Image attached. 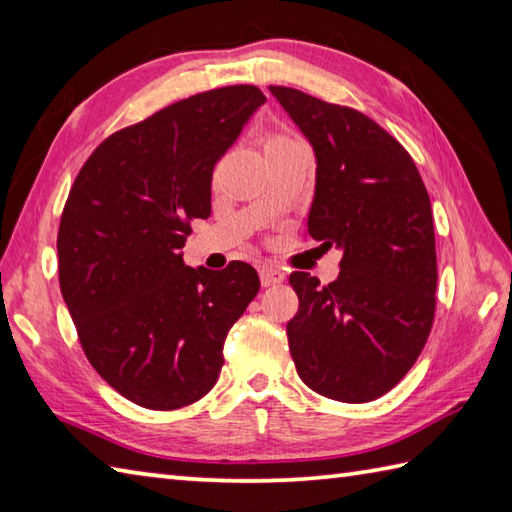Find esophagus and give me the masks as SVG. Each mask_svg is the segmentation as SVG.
<instances>
[{
	"instance_id": "1",
	"label": "esophagus",
	"mask_w": 512,
	"mask_h": 512,
	"mask_svg": "<svg viewBox=\"0 0 512 512\" xmlns=\"http://www.w3.org/2000/svg\"><path fill=\"white\" fill-rule=\"evenodd\" d=\"M285 280V274L283 271H278L274 267H260V283H263V287H271V285H278L283 283Z\"/></svg>"
}]
</instances>
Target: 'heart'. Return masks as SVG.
Returning a JSON list of instances; mask_svg holds the SVG:
<instances>
[{
  "label": "heart",
  "mask_w": 512,
  "mask_h": 512,
  "mask_svg": "<svg viewBox=\"0 0 512 512\" xmlns=\"http://www.w3.org/2000/svg\"><path fill=\"white\" fill-rule=\"evenodd\" d=\"M283 141H291V139H287V137H271L267 145H271V143H283Z\"/></svg>",
  "instance_id": "heart-1"
}]
</instances>
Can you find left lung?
Listing matches in <instances>:
<instances>
[{
    "mask_svg": "<svg viewBox=\"0 0 512 512\" xmlns=\"http://www.w3.org/2000/svg\"><path fill=\"white\" fill-rule=\"evenodd\" d=\"M269 92L316 152L307 232L342 249L327 287L305 271L289 276L300 300L287 322L291 358L325 398L371 402L409 373L433 327L431 198L411 154L367 114L296 88Z\"/></svg>",
    "mask_w": 512,
    "mask_h": 512,
    "instance_id": "8db88e82",
    "label": "left lung"
}]
</instances>
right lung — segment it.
<instances>
[{
    "label": "right lung",
    "instance_id": "add662e5",
    "mask_svg": "<svg viewBox=\"0 0 512 512\" xmlns=\"http://www.w3.org/2000/svg\"><path fill=\"white\" fill-rule=\"evenodd\" d=\"M267 99L225 86L110 134L83 163L57 234L59 287L92 367L152 411L201 400L227 331L260 289L256 269H192L181 249L212 212V172Z\"/></svg>",
    "mask_w": 512,
    "mask_h": 512
}]
</instances>
